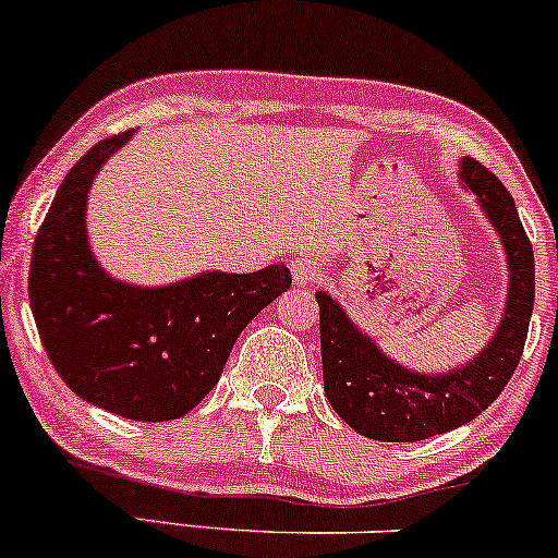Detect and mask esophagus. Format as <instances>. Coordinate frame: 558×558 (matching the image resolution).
Returning <instances> with one entry per match:
<instances>
[{"label": "esophagus", "instance_id": "1", "mask_svg": "<svg viewBox=\"0 0 558 558\" xmlns=\"http://www.w3.org/2000/svg\"><path fill=\"white\" fill-rule=\"evenodd\" d=\"M291 275L295 286H312L322 278V265L314 257H295L291 263Z\"/></svg>", "mask_w": 558, "mask_h": 558}]
</instances>
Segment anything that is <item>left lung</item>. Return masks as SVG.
I'll return each instance as SVG.
<instances>
[{"instance_id":"obj_1","label":"left lung","mask_w":558,"mask_h":558,"mask_svg":"<svg viewBox=\"0 0 558 558\" xmlns=\"http://www.w3.org/2000/svg\"><path fill=\"white\" fill-rule=\"evenodd\" d=\"M461 180L502 239L510 288L502 322L474 361L446 373L393 363L327 293L319 301L324 393L357 433L384 442H417L466 425L495 401L518 368L535 299L533 246L512 195L476 159H461Z\"/></svg>"}]
</instances>
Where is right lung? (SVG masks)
<instances>
[{
  "label": "right lung",
  "mask_w": 558,
  "mask_h": 558,
  "mask_svg": "<svg viewBox=\"0 0 558 558\" xmlns=\"http://www.w3.org/2000/svg\"><path fill=\"white\" fill-rule=\"evenodd\" d=\"M131 136L100 141L69 169L35 236L27 288L48 361L76 397L125 420L167 422L208 397L242 329L291 288V270H214L161 288L110 278L87 242V193Z\"/></svg>",
  "instance_id": "add662e5"
}]
</instances>
